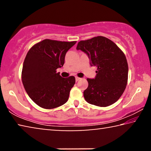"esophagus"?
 <instances>
[{
    "instance_id": "34e87169",
    "label": "esophagus",
    "mask_w": 151,
    "mask_h": 151,
    "mask_svg": "<svg viewBox=\"0 0 151 151\" xmlns=\"http://www.w3.org/2000/svg\"><path fill=\"white\" fill-rule=\"evenodd\" d=\"M75 79H76V81L77 82V81H78L79 80H81V78L78 77V76H76V77H75Z\"/></svg>"
}]
</instances>
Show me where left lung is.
<instances>
[{
    "instance_id": "obj_1",
    "label": "left lung",
    "mask_w": 151,
    "mask_h": 151,
    "mask_svg": "<svg viewBox=\"0 0 151 151\" xmlns=\"http://www.w3.org/2000/svg\"><path fill=\"white\" fill-rule=\"evenodd\" d=\"M76 49L85 52L91 66L97 67L93 79L87 78L88 86L84 91L89 104L105 107L114 104L124 93L128 81V63L118 46L102 36L81 40Z\"/></svg>"
}]
</instances>
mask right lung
Here are the masks:
<instances>
[{
    "instance_id": "add662e5",
    "label": "right lung",
    "mask_w": 151,
    "mask_h": 151,
    "mask_svg": "<svg viewBox=\"0 0 151 151\" xmlns=\"http://www.w3.org/2000/svg\"><path fill=\"white\" fill-rule=\"evenodd\" d=\"M76 42L45 39L32 46L27 52L22 81L28 95L37 105L52 109L68 101L75 78H63L57 69L63 66L66 52Z\"/></svg>"
}]
</instances>
